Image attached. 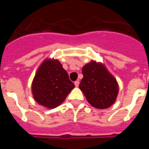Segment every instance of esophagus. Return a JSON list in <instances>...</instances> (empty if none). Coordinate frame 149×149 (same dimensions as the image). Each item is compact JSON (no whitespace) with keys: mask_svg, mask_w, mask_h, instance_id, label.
Segmentation results:
<instances>
[{"mask_svg":"<svg viewBox=\"0 0 149 149\" xmlns=\"http://www.w3.org/2000/svg\"><path fill=\"white\" fill-rule=\"evenodd\" d=\"M79 84H80V83H79V81H75V82H74V85H75L76 87H78Z\"/></svg>","mask_w":149,"mask_h":149,"instance_id":"esophagus-1","label":"esophagus"}]
</instances>
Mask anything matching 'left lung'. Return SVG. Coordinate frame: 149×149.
Returning <instances> with one entry per match:
<instances>
[{
  "instance_id": "obj_1",
  "label": "left lung",
  "mask_w": 149,
  "mask_h": 149,
  "mask_svg": "<svg viewBox=\"0 0 149 149\" xmlns=\"http://www.w3.org/2000/svg\"><path fill=\"white\" fill-rule=\"evenodd\" d=\"M84 77L79 87L88 102L98 109H106L115 102L119 86L113 76L101 63L91 61L82 68Z\"/></svg>"
}]
</instances>
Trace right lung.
Wrapping results in <instances>:
<instances>
[{
  "label": "right lung",
  "mask_w": 149,
  "mask_h": 149,
  "mask_svg": "<svg viewBox=\"0 0 149 149\" xmlns=\"http://www.w3.org/2000/svg\"><path fill=\"white\" fill-rule=\"evenodd\" d=\"M74 87L66 71L56 60H45L38 68L32 84L33 98L47 108H55Z\"/></svg>",
  "instance_id": "right-lung-1"
}]
</instances>
